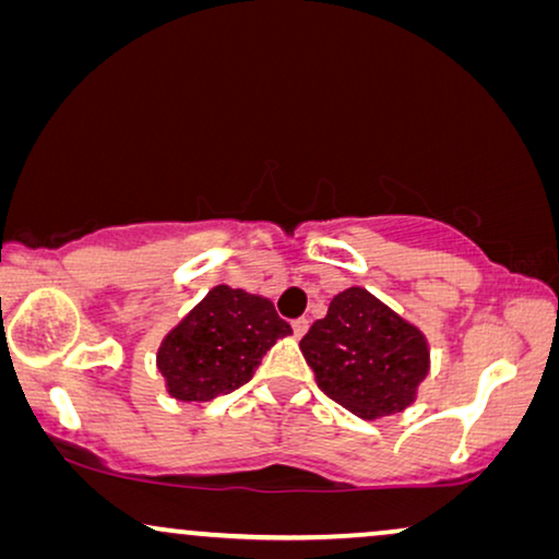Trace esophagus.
Listing matches in <instances>:
<instances>
[{
  "instance_id": "1",
  "label": "esophagus",
  "mask_w": 559,
  "mask_h": 559,
  "mask_svg": "<svg viewBox=\"0 0 559 559\" xmlns=\"http://www.w3.org/2000/svg\"><path fill=\"white\" fill-rule=\"evenodd\" d=\"M308 328H310V320H308V318H297V320H293V333L297 335V338H302V335L308 333Z\"/></svg>"
}]
</instances>
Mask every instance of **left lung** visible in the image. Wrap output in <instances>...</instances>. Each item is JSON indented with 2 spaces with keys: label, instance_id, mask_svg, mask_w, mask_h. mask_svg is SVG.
Listing matches in <instances>:
<instances>
[{
  "label": "left lung",
  "instance_id": "left-lung-1",
  "mask_svg": "<svg viewBox=\"0 0 559 559\" xmlns=\"http://www.w3.org/2000/svg\"><path fill=\"white\" fill-rule=\"evenodd\" d=\"M300 350L318 386L361 419L409 407L430 369L425 335L361 287L333 297Z\"/></svg>",
  "mask_w": 559,
  "mask_h": 559
}]
</instances>
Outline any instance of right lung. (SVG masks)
I'll list each match as a JSON object with an SVG mask.
<instances>
[{"label": "right lung", "mask_w": 559, "mask_h": 559, "mask_svg": "<svg viewBox=\"0 0 559 559\" xmlns=\"http://www.w3.org/2000/svg\"><path fill=\"white\" fill-rule=\"evenodd\" d=\"M289 333L270 300L218 285L167 333L157 369L175 400L211 402L251 381L266 350Z\"/></svg>", "instance_id": "right-lung-1"}]
</instances>
